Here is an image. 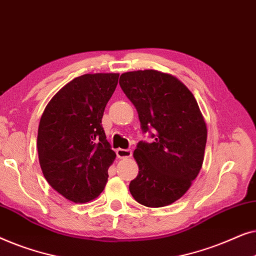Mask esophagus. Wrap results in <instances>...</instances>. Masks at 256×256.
I'll return each instance as SVG.
<instances>
[{
  "mask_svg": "<svg viewBox=\"0 0 256 256\" xmlns=\"http://www.w3.org/2000/svg\"><path fill=\"white\" fill-rule=\"evenodd\" d=\"M132 149H116V156L118 158H128V157L132 156Z\"/></svg>",
  "mask_w": 256,
  "mask_h": 256,
  "instance_id": "obj_1",
  "label": "esophagus"
}]
</instances>
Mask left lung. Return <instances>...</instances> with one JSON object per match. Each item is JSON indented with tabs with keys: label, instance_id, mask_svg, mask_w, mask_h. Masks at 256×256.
Wrapping results in <instances>:
<instances>
[{
	"label": "left lung",
	"instance_id": "obj_1",
	"mask_svg": "<svg viewBox=\"0 0 256 256\" xmlns=\"http://www.w3.org/2000/svg\"><path fill=\"white\" fill-rule=\"evenodd\" d=\"M120 86L138 110L142 132L154 138L136 146L138 174L129 191L148 208L172 204L190 188L204 160L208 129L197 101L183 82L155 70L124 73Z\"/></svg>",
	"mask_w": 256,
	"mask_h": 256
}]
</instances>
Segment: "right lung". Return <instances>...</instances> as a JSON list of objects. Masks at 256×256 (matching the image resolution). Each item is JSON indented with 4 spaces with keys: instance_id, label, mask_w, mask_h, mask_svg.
<instances>
[{
    "instance_id": "1",
    "label": "right lung",
    "mask_w": 256,
    "mask_h": 256,
    "mask_svg": "<svg viewBox=\"0 0 256 256\" xmlns=\"http://www.w3.org/2000/svg\"><path fill=\"white\" fill-rule=\"evenodd\" d=\"M118 73L76 76L45 107L38 127V158L48 183L74 202L96 198L115 152L101 124Z\"/></svg>"
}]
</instances>
